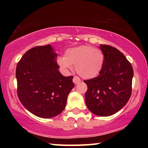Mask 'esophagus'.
Listing matches in <instances>:
<instances>
[{
  "mask_svg": "<svg viewBox=\"0 0 148 148\" xmlns=\"http://www.w3.org/2000/svg\"><path fill=\"white\" fill-rule=\"evenodd\" d=\"M80 81H81V79H79V77H78V76H74V78H73V82L75 84H78L79 83H80Z\"/></svg>",
  "mask_w": 148,
  "mask_h": 148,
  "instance_id": "esophagus-1",
  "label": "esophagus"
}]
</instances>
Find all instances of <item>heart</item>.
Instances as JSON below:
<instances>
[{
	"mask_svg": "<svg viewBox=\"0 0 148 148\" xmlns=\"http://www.w3.org/2000/svg\"><path fill=\"white\" fill-rule=\"evenodd\" d=\"M57 63L64 72L72 70L75 66L77 74L86 79L97 76L102 70L104 64V54L99 49L89 45L67 49L64 56L59 57Z\"/></svg>",
	"mask_w": 148,
	"mask_h": 148,
	"instance_id": "heart-1",
	"label": "heart"
}]
</instances>
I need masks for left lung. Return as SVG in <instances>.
Returning <instances> with one entry per match:
<instances>
[{"label": "left lung", "mask_w": 148, "mask_h": 148, "mask_svg": "<svg viewBox=\"0 0 148 148\" xmlns=\"http://www.w3.org/2000/svg\"><path fill=\"white\" fill-rule=\"evenodd\" d=\"M104 64L99 76L85 80L88 90L85 101L88 109L99 116H110L120 111L132 94L134 70L123 53L101 45Z\"/></svg>", "instance_id": "8db88e82"}]
</instances>
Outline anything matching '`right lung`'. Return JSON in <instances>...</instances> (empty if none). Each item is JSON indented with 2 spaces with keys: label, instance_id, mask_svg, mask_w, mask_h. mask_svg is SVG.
I'll return each instance as SVG.
<instances>
[{
  "label": "right lung",
  "instance_id": "right-lung-1",
  "mask_svg": "<svg viewBox=\"0 0 148 148\" xmlns=\"http://www.w3.org/2000/svg\"><path fill=\"white\" fill-rule=\"evenodd\" d=\"M58 53L50 45L30 49L16 69L17 94L23 106L33 115L50 118L64 109L73 76L58 71Z\"/></svg>",
  "mask_w": 148,
  "mask_h": 148
}]
</instances>
